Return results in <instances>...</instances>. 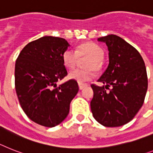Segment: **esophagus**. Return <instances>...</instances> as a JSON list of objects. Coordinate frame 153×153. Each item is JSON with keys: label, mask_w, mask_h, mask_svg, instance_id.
I'll return each instance as SVG.
<instances>
[{"label": "esophagus", "mask_w": 153, "mask_h": 153, "mask_svg": "<svg viewBox=\"0 0 153 153\" xmlns=\"http://www.w3.org/2000/svg\"><path fill=\"white\" fill-rule=\"evenodd\" d=\"M87 86V85L86 84H83V83H79V89H84L85 87H86Z\"/></svg>", "instance_id": "1"}]
</instances>
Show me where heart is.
<instances>
[{
  "label": "heart",
  "mask_w": 153,
  "mask_h": 153,
  "mask_svg": "<svg viewBox=\"0 0 153 153\" xmlns=\"http://www.w3.org/2000/svg\"><path fill=\"white\" fill-rule=\"evenodd\" d=\"M82 57L89 58L85 62V68L87 70L74 69L70 71L69 78L79 83H85L91 80L94 76L93 70L99 71L101 68V61L104 58V51L100 46L94 43H85L77 47L74 51L68 48L63 53V61L68 68H73L76 64L78 59Z\"/></svg>",
  "instance_id": "1"
}]
</instances>
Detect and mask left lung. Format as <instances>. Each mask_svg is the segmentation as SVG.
<instances>
[{
    "instance_id": "left-lung-1",
    "label": "left lung",
    "mask_w": 153,
    "mask_h": 153,
    "mask_svg": "<svg viewBox=\"0 0 153 153\" xmlns=\"http://www.w3.org/2000/svg\"><path fill=\"white\" fill-rule=\"evenodd\" d=\"M97 41L108 46L109 64L97 81L104 85H91L92 113L103 126H123L131 121L143 105L148 89L145 62L138 51L119 36L109 34Z\"/></svg>"
}]
</instances>
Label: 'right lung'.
I'll return each instance as SVG.
<instances>
[{"mask_svg": "<svg viewBox=\"0 0 153 153\" xmlns=\"http://www.w3.org/2000/svg\"><path fill=\"white\" fill-rule=\"evenodd\" d=\"M70 46L64 38L45 36L30 42L16 61L15 85L25 114L36 123L53 127L64 121L79 92L76 81L57 86L68 74L63 53Z\"/></svg>", "mask_w": 153, "mask_h": 153, "instance_id": "add662e5", "label": "right lung"}]
</instances>
